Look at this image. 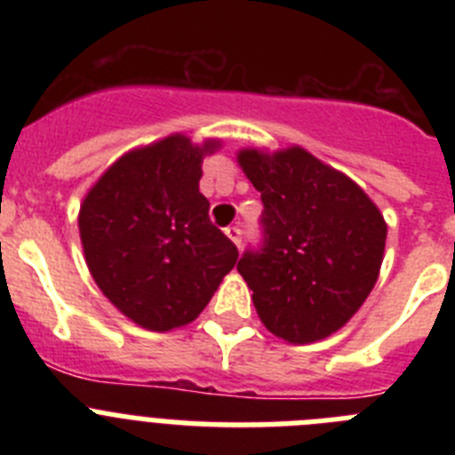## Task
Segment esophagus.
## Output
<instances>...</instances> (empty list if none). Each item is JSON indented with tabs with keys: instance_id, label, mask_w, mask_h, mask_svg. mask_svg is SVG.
I'll list each match as a JSON object with an SVG mask.
<instances>
[{
	"instance_id": "1",
	"label": "esophagus",
	"mask_w": 455,
	"mask_h": 455,
	"mask_svg": "<svg viewBox=\"0 0 455 455\" xmlns=\"http://www.w3.org/2000/svg\"><path fill=\"white\" fill-rule=\"evenodd\" d=\"M225 235L230 236V241L235 243L236 248L241 246V235H243V232H241L239 225H232V228H228V230H225Z\"/></svg>"
}]
</instances>
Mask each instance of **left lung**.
I'll return each instance as SVG.
<instances>
[{"label": "left lung", "mask_w": 455, "mask_h": 455, "mask_svg": "<svg viewBox=\"0 0 455 455\" xmlns=\"http://www.w3.org/2000/svg\"><path fill=\"white\" fill-rule=\"evenodd\" d=\"M236 162L264 203V248L236 264L257 315L289 344L331 337L378 280L387 239L380 209L348 175L300 146L243 148Z\"/></svg>", "instance_id": "obj_1"}]
</instances>
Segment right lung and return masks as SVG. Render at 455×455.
Wrapping results in <instances>:
<instances>
[{
    "mask_svg": "<svg viewBox=\"0 0 455 455\" xmlns=\"http://www.w3.org/2000/svg\"><path fill=\"white\" fill-rule=\"evenodd\" d=\"M219 139L171 134L116 159L79 207L84 257L100 291L136 325L191 323L235 268L236 246L209 220L203 159Z\"/></svg>",
    "mask_w": 455,
    "mask_h": 455,
    "instance_id": "1",
    "label": "right lung"
}]
</instances>
